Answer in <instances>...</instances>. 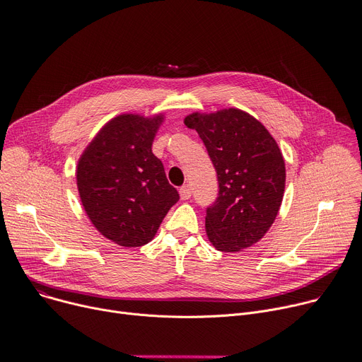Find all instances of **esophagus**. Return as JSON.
I'll use <instances>...</instances> for the list:
<instances>
[{"instance_id":"obj_1","label":"esophagus","mask_w":362,"mask_h":362,"mask_svg":"<svg viewBox=\"0 0 362 362\" xmlns=\"http://www.w3.org/2000/svg\"><path fill=\"white\" fill-rule=\"evenodd\" d=\"M179 194H180V198H182L183 201L189 199V198L192 197V189H190V186H189V185L182 186V187H180V190H179Z\"/></svg>"}]
</instances>
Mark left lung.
I'll use <instances>...</instances> for the list:
<instances>
[{"label": "left lung", "instance_id": "1", "mask_svg": "<svg viewBox=\"0 0 362 362\" xmlns=\"http://www.w3.org/2000/svg\"><path fill=\"white\" fill-rule=\"evenodd\" d=\"M185 125L204 141L218 179V197L205 216L209 242L221 252L253 246L274 224L284 198L285 163L276 141L234 107L192 113Z\"/></svg>", "mask_w": 362, "mask_h": 362}]
</instances>
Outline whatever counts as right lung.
<instances>
[{
  "instance_id": "add662e5",
  "label": "right lung",
  "mask_w": 362,
  "mask_h": 362,
  "mask_svg": "<svg viewBox=\"0 0 362 362\" xmlns=\"http://www.w3.org/2000/svg\"><path fill=\"white\" fill-rule=\"evenodd\" d=\"M163 115L113 117L88 144L78 160V194L93 226L124 247L154 238L163 218L177 201L153 141Z\"/></svg>"
}]
</instances>
